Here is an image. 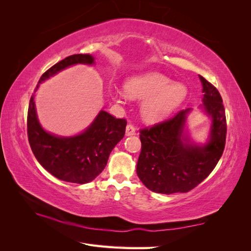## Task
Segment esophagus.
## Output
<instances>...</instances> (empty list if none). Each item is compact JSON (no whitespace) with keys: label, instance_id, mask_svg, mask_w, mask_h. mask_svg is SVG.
<instances>
[{"label":"esophagus","instance_id":"esophagus-1","mask_svg":"<svg viewBox=\"0 0 251 251\" xmlns=\"http://www.w3.org/2000/svg\"><path fill=\"white\" fill-rule=\"evenodd\" d=\"M136 127L133 125H127L126 128V136H131V135H135L136 134Z\"/></svg>","mask_w":251,"mask_h":251}]
</instances>
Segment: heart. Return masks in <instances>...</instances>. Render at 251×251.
Returning <instances> with one entry per match:
<instances>
[{"label": "heart", "instance_id": "1", "mask_svg": "<svg viewBox=\"0 0 251 251\" xmlns=\"http://www.w3.org/2000/svg\"><path fill=\"white\" fill-rule=\"evenodd\" d=\"M126 92H119L121 97L126 94L135 98H146L143 102L144 116L151 120L164 118L184 100L186 88L181 83H173L165 75L151 72L138 75L127 80Z\"/></svg>", "mask_w": 251, "mask_h": 251}]
</instances>
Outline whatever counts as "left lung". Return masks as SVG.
I'll return each instance as SVG.
<instances>
[{"mask_svg": "<svg viewBox=\"0 0 251 251\" xmlns=\"http://www.w3.org/2000/svg\"><path fill=\"white\" fill-rule=\"evenodd\" d=\"M204 109L212 118L209 142L202 148L188 144L182 136L186 113L140 128L141 151L137 175L151 192L187 193L208 177L221 158L226 142V116L218 89L200 75Z\"/></svg>", "mask_w": 251, "mask_h": 251, "instance_id": "obj_1", "label": "left lung"}]
</instances>
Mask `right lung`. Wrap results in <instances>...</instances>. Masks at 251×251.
Instances as JSON below:
<instances>
[{
  "label": "right lung",
  "mask_w": 251,
  "mask_h": 251,
  "mask_svg": "<svg viewBox=\"0 0 251 251\" xmlns=\"http://www.w3.org/2000/svg\"><path fill=\"white\" fill-rule=\"evenodd\" d=\"M94 62L90 54H73L53 65L45 72L37 86L58 71L74 64ZM126 120L116 118L105 111L87 130L75 137H56L45 132L37 120L34 93L29 101L27 115L28 141L36 160L51 175L66 182L85 184L94 180L107 165L112 150L124 138Z\"/></svg>",
  "instance_id": "add662e5"
}]
</instances>
